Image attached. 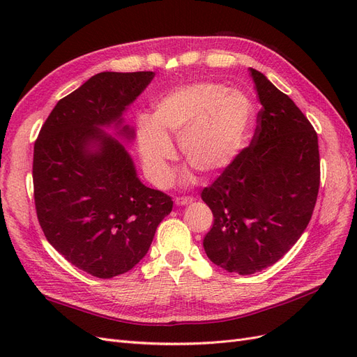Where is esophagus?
Wrapping results in <instances>:
<instances>
[{
  "label": "esophagus",
  "mask_w": 357,
  "mask_h": 357,
  "mask_svg": "<svg viewBox=\"0 0 357 357\" xmlns=\"http://www.w3.org/2000/svg\"><path fill=\"white\" fill-rule=\"evenodd\" d=\"M174 202H176L177 205H188V204L192 202V198H190V197H177V198L174 199Z\"/></svg>",
  "instance_id": "obj_1"
}]
</instances>
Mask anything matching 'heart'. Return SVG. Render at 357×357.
<instances>
[{
	"mask_svg": "<svg viewBox=\"0 0 357 357\" xmlns=\"http://www.w3.org/2000/svg\"><path fill=\"white\" fill-rule=\"evenodd\" d=\"M255 119L248 96L219 83L201 82L169 91L155 104L153 114L137 119V139L144 169L156 186L171 178L172 137L180 152L205 176L225 171L245 146Z\"/></svg>",
	"mask_w": 357,
	"mask_h": 357,
	"instance_id": "heart-1",
	"label": "heart"
}]
</instances>
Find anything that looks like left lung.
<instances>
[{
  "label": "left lung",
  "instance_id": "1",
  "mask_svg": "<svg viewBox=\"0 0 357 357\" xmlns=\"http://www.w3.org/2000/svg\"><path fill=\"white\" fill-rule=\"evenodd\" d=\"M250 74L262 104L252 143L201 193L214 215L204 250L213 264L241 275L290 250L311 219L320 185L314 128L262 73Z\"/></svg>",
  "mask_w": 357,
  "mask_h": 357
}]
</instances>
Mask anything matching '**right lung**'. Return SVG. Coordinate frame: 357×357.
Here are the masks:
<instances>
[{"label":"right lung","instance_id":"obj_1","mask_svg":"<svg viewBox=\"0 0 357 357\" xmlns=\"http://www.w3.org/2000/svg\"><path fill=\"white\" fill-rule=\"evenodd\" d=\"M153 71L95 74L46 119L34 146L37 218L47 241L82 271L112 278L149 252L158 225L172 210L167 193L144 186L126 142L134 129L123 113Z\"/></svg>","mask_w":357,"mask_h":357}]
</instances>
